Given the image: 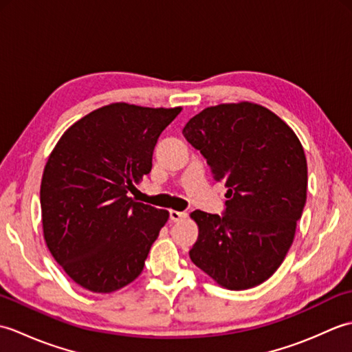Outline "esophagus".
I'll return each mask as SVG.
<instances>
[{
  "mask_svg": "<svg viewBox=\"0 0 352 352\" xmlns=\"http://www.w3.org/2000/svg\"><path fill=\"white\" fill-rule=\"evenodd\" d=\"M186 218V213L184 212H177V210H169V219L172 222H178Z\"/></svg>",
  "mask_w": 352,
  "mask_h": 352,
  "instance_id": "1",
  "label": "esophagus"
}]
</instances>
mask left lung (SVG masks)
<instances>
[{
	"label": "left lung",
	"instance_id": "obj_1",
	"mask_svg": "<svg viewBox=\"0 0 352 352\" xmlns=\"http://www.w3.org/2000/svg\"><path fill=\"white\" fill-rule=\"evenodd\" d=\"M183 136L228 188L223 214L190 213L199 228L190 260L222 287H256L283 263L307 199L301 142L271 110L246 101L204 109Z\"/></svg>",
	"mask_w": 352,
	"mask_h": 352
}]
</instances>
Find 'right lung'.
Returning <instances> with one entry per match:
<instances>
[{
	"label": "right lung",
	"instance_id": "add662e5",
	"mask_svg": "<svg viewBox=\"0 0 352 352\" xmlns=\"http://www.w3.org/2000/svg\"><path fill=\"white\" fill-rule=\"evenodd\" d=\"M180 111L110 104L71 125L52 149L41 183L43 237L78 286L110 294L140 275L169 213L129 192L151 172L157 140Z\"/></svg>",
	"mask_w": 352,
	"mask_h": 352
}]
</instances>
